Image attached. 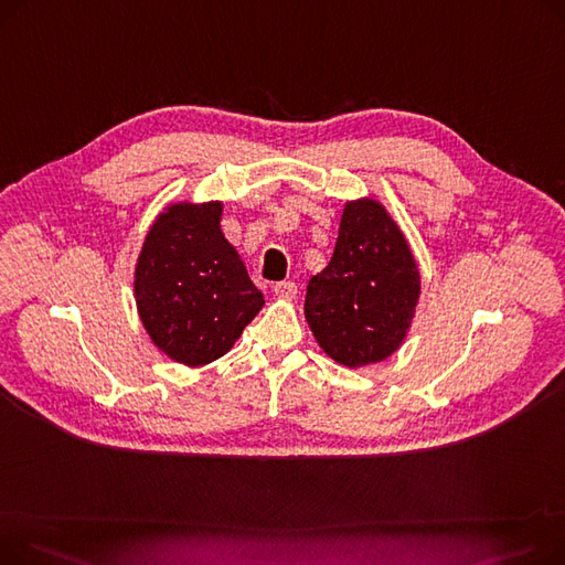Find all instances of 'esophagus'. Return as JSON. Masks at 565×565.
<instances>
[{"label":"esophagus","mask_w":565,"mask_h":565,"mask_svg":"<svg viewBox=\"0 0 565 565\" xmlns=\"http://www.w3.org/2000/svg\"><path fill=\"white\" fill-rule=\"evenodd\" d=\"M273 290L279 300H292L295 292H298V286H295L292 281H279V284H275Z\"/></svg>","instance_id":"34e87169"}]
</instances>
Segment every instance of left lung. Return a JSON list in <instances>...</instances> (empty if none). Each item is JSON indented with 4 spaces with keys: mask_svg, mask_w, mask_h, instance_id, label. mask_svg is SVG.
Segmentation results:
<instances>
[{
    "mask_svg": "<svg viewBox=\"0 0 565 565\" xmlns=\"http://www.w3.org/2000/svg\"><path fill=\"white\" fill-rule=\"evenodd\" d=\"M419 298L417 258L387 205L345 201L334 254L311 277L305 302L322 352L348 369L384 362L403 345Z\"/></svg>",
    "mask_w": 565,
    "mask_h": 565,
    "instance_id": "1",
    "label": "left lung"
}]
</instances>
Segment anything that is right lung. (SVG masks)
I'll use <instances>...</instances> for the list:
<instances>
[{
  "label": "right lung",
  "mask_w": 565,
  "mask_h": 565,
  "mask_svg": "<svg viewBox=\"0 0 565 565\" xmlns=\"http://www.w3.org/2000/svg\"><path fill=\"white\" fill-rule=\"evenodd\" d=\"M222 211V201L167 203L135 265V305L148 339L190 369L226 354L265 305L224 237Z\"/></svg>",
  "instance_id": "right-lung-1"
}]
</instances>
